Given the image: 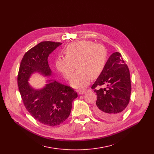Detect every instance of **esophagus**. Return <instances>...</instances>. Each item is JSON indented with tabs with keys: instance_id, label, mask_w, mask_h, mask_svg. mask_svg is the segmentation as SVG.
<instances>
[{
	"instance_id": "obj_1",
	"label": "esophagus",
	"mask_w": 154,
	"mask_h": 154,
	"mask_svg": "<svg viewBox=\"0 0 154 154\" xmlns=\"http://www.w3.org/2000/svg\"><path fill=\"white\" fill-rule=\"evenodd\" d=\"M87 92V90H80L79 91V93L80 94H83Z\"/></svg>"
}]
</instances>
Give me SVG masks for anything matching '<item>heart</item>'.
I'll return each mask as SVG.
<instances>
[{"label":"heart","instance_id":"heart-1","mask_svg":"<svg viewBox=\"0 0 154 154\" xmlns=\"http://www.w3.org/2000/svg\"><path fill=\"white\" fill-rule=\"evenodd\" d=\"M65 57H59L56 67L66 79L71 77L75 64L79 71L74 74L70 83L75 88L87 86L91 78L99 77L106 63L107 51L105 47L91 40H80L70 44L65 49Z\"/></svg>","mask_w":154,"mask_h":154}]
</instances>
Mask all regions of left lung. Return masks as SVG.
Returning <instances> with one entry per match:
<instances>
[{
	"label": "left lung",
	"instance_id": "obj_1",
	"mask_svg": "<svg viewBox=\"0 0 154 154\" xmlns=\"http://www.w3.org/2000/svg\"><path fill=\"white\" fill-rule=\"evenodd\" d=\"M104 85L107 86L106 89H95ZM91 88L97 95L94 107L96 115L107 121L120 118L129 103L131 91L129 69L120 53L115 52L110 56Z\"/></svg>",
	"mask_w": 154,
	"mask_h": 154
}]
</instances>
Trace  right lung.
I'll list each match as a JSON object with an SVG mask.
<instances>
[{
    "mask_svg": "<svg viewBox=\"0 0 154 154\" xmlns=\"http://www.w3.org/2000/svg\"><path fill=\"white\" fill-rule=\"evenodd\" d=\"M61 44L44 41L31 48L24 55L18 75V89L26 109L36 120L50 127L59 125L68 118L77 93L71 87L53 80H48L43 88L35 90L28 80L35 72L51 75L48 57Z\"/></svg>",
    "mask_w": 154,
    "mask_h": 154,
    "instance_id": "obj_1",
    "label": "right lung"
}]
</instances>
